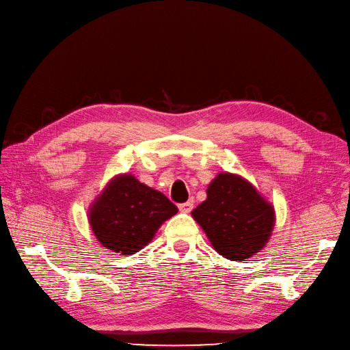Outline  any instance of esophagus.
<instances>
[{"mask_svg": "<svg viewBox=\"0 0 350 350\" xmlns=\"http://www.w3.org/2000/svg\"><path fill=\"white\" fill-rule=\"evenodd\" d=\"M178 207H179V210L183 211V213H189V211H191V210L194 208V204L191 203V201H187V203L179 204Z\"/></svg>", "mask_w": 350, "mask_h": 350, "instance_id": "34e87169", "label": "esophagus"}]
</instances>
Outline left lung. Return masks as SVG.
I'll return each mask as SVG.
<instances>
[{"label": "left lung", "instance_id": "8db88e82", "mask_svg": "<svg viewBox=\"0 0 350 350\" xmlns=\"http://www.w3.org/2000/svg\"><path fill=\"white\" fill-rule=\"evenodd\" d=\"M207 198L193 211L211 247L230 261H245L267 245L276 210L247 178L219 172L206 189Z\"/></svg>", "mask_w": 350, "mask_h": 350}]
</instances>
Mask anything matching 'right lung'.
Listing matches in <instances>:
<instances>
[{
  "label": "right lung",
  "mask_w": 350,
  "mask_h": 350,
  "mask_svg": "<svg viewBox=\"0 0 350 350\" xmlns=\"http://www.w3.org/2000/svg\"><path fill=\"white\" fill-rule=\"evenodd\" d=\"M176 213L178 207L166 196L125 172L112 176L94 197L88 220L102 247L121 256H133Z\"/></svg>",
  "instance_id": "1"
}]
</instances>
